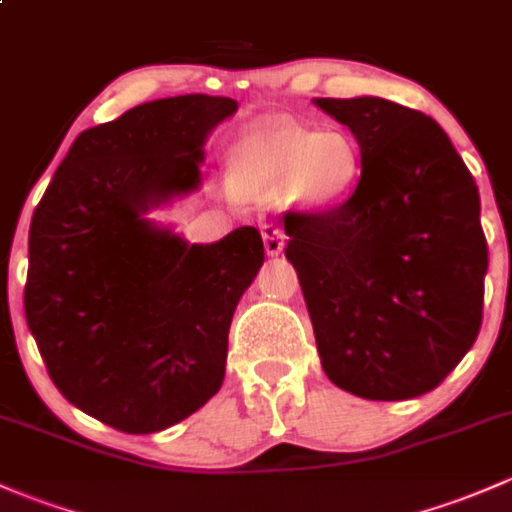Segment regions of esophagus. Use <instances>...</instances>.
I'll list each match as a JSON object with an SVG mask.
<instances>
[{
	"label": "esophagus",
	"instance_id": "esophagus-1",
	"mask_svg": "<svg viewBox=\"0 0 512 512\" xmlns=\"http://www.w3.org/2000/svg\"><path fill=\"white\" fill-rule=\"evenodd\" d=\"M263 236V246H266V254L268 256H278L285 246V234L280 232L276 224H263L261 229Z\"/></svg>",
	"mask_w": 512,
	"mask_h": 512
}]
</instances>
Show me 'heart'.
Masks as SVG:
<instances>
[{
  "label": "heart",
  "mask_w": 512,
  "mask_h": 512,
  "mask_svg": "<svg viewBox=\"0 0 512 512\" xmlns=\"http://www.w3.org/2000/svg\"><path fill=\"white\" fill-rule=\"evenodd\" d=\"M361 148L346 131H312L280 117L249 124L229 153V180L239 195L268 197L295 212L342 205L359 185Z\"/></svg>",
  "instance_id": "obj_1"
}]
</instances>
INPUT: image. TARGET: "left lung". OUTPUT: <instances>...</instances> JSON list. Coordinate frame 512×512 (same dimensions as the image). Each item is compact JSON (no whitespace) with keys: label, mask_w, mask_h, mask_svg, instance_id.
<instances>
[{"label":"left lung","mask_w":512,"mask_h":512,"mask_svg":"<svg viewBox=\"0 0 512 512\" xmlns=\"http://www.w3.org/2000/svg\"><path fill=\"white\" fill-rule=\"evenodd\" d=\"M317 107L349 126L364 168L342 205L288 212L324 373L366 400L437 388L481 329L488 246L478 188L442 126L381 97Z\"/></svg>","instance_id":"8db88e82"}]
</instances>
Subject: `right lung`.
Instances as JSON below:
<instances>
[{
	"label": "right lung",
	"mask_w": 512,
	"mask_h": 512,
	"mask_svg": "<svg viewBox=\"0 0 512 512\" xmlns=\"http://www.w3.org/2000/svg\"><path fill=\"white\" fill-rule=\"evenodd\" d=\"M229 97L146 102L82 131L34 210L24 312L68 403L161 432L222 388L236 302L263 266L258 229L188 244L146 212L200 188Z\"/></svg>",
	"instance_id": "1"
}]
</instances>
